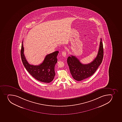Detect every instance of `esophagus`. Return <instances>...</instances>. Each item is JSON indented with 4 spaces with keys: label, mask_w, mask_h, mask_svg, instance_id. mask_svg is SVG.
I'll return each instance as SVG.
<instances>
[{
    "label": "esophagus",
    "mask_w": 122,
    "mask_h": 122,
    "mask_svg": "<svg viewBox=\"0 0 122 122\" xmlns=\"http://www.w3.org/2000/svg\"><path fill=\"white\" fill-rule=\"evenodd\" d=\"M62 55L64 57H66V52L65 51H62Z\"/></svg>",
    "instance_id": "34e87169"
}]
</instances>
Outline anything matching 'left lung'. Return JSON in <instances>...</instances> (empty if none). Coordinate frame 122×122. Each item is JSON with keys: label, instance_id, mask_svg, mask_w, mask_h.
I'll list each match as a JSON object with an SVG mask.
<instances>
[{"label": "left lung", "instance_id": "1", "mask_svg": "<svg viewBox=\"0 0 122 122\" xmlns=\"http://www.w3.org/2000/svg\"><path fill=\"white\" fill-rule=\"evenodd\" d=\"M100 39L97 55L94 61L89 64L81 63L77 57L71 55L67 58V63L73 79L81 81L91 77L95 72L102 62L103 56V45Z\"/></svg>", "mask_w": 122, "mask_h": 122}]
</instances>
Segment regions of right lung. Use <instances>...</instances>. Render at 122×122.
<instances>
[{
	"label": "right lung",
	"instance_id": "right-lung-1",
	"mask_svg": "<svg viewBox=\"0 0 122 122\" xmlns=\"http://www.w3.org/2000/svg\"><path fill=\"white\" fill-rule=\"evenodd\" d=\"M23 41L21 46V57L24 66L31 76L39 81L49 83L53 80L55 73V65L57 62L58 51L46 55L43 62L40 65L34 66L28 62L24 54Z\"/></svg>",
	"mask_w": 122,
	"mask_h": 122
}]
</instances>
